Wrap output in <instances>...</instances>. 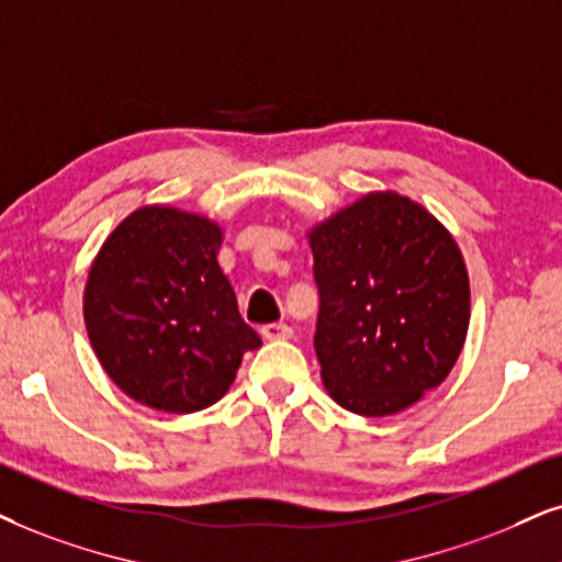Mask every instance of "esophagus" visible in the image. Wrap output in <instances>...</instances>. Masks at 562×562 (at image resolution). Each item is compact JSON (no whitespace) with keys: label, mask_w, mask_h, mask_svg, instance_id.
Here are the masks:
<instances>
[{"label":"esophagus","mask_w":562,"mask_h":562,"mask_svg":"<svg viewBox=\"0 0 562 562\" xmlns=\"http://www.w3.org/2000/svg\"><path fill=\"white\" fill-rule=\"evenodd\" d=\"M261 337H265L267 342H280V339H290V337H293V326L267 324V326H261Z\"/></svg>","instance_id":"obj_1"}]
</instances>
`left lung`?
I'll return each instance as SVG.
<instances>
[{"mask_svg": "<svg viewBox=\"0 0 562 562\" xmlns=\"http://www.w3.org/2000/svg\"><path fill=\"white\" fill-rule=\"evenodd\" d=\"M324 389L360 417H389L449 379L472 295L451 231L400 191H368L311 225Z\"/></svg>", "mask_w": 562, "mask_h": 562, "instance_id": "obj_1", "label": "left lung"}]
</instances>
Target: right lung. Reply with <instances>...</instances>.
Wrapping results in <instances>:
<instances>
[{
  "instance_id": "add662e5",
  "label": "right lung",
  "mask_w": 562,
  "mask_h": 562,
  "mask_svg": "<svg viewBox=\"0 0 562 562\" xmlns=\"http://www.w3.org/2000/svg\"><path fill=\"white\" fill-rule=\"evenodd\" d=\"M223 225L170 204L130 212L90 261L82 316L92 352L126 396L189 415L223 400L261 337L220 267Z\"/></svg>"
}]
</instances>
